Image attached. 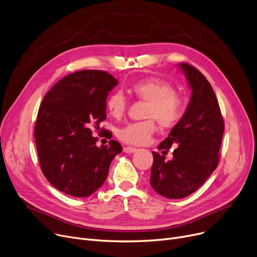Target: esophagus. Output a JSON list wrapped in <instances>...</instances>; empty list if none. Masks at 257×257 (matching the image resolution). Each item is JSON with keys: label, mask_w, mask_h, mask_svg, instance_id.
<instances>
[{"label": "esophagus", "mask_w": 257, "mask_h": 257, "mask_svg": "<svg viewBox=\"0 0 257 257\" xmlns=\"http://www.w3.org/2000/svg\"><path fill=\"white\" fill-rule=\"evenodd\" d=\"M136 151H137V149L133 148V147H125L124 148L125 153H135Z\"/></svg>", "instance_id": "34e87169"}]
</instances>
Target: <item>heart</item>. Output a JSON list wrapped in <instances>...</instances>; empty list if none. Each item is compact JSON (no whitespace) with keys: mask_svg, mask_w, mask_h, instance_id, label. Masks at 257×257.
Instances as JSON below:
<instances>
[{"mask_svg":"<svg viewBox=\"0 0 257 257\" xmlns=\"http://www.w3.org/2000/svg\"><path fill=\"white\" fill-rule=\"evenodd\" d=\"M130 92L142 101L148 103L145 118L148 120L131 122L118 131V138L129 145H144L150 141L155 132L156 120L164 128L175 126L184 114L185 104L183 97L174 92V88L168 82L158 77H144L133 83ZM107 109L111 116L120 118L124 115L127 102L120 91H114L107 98Z\"/></svg>","mask_w":257,"mask_h":257,"instance_id":"obj_1","label":"heart"}]
</instances>
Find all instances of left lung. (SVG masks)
<instances>
[{
	"label": "left lung",
	"instance_id": "8db88e82",
	"mask_svg": "<svg viewBox=\"0 0 257 257\" xmlns=\"http://www.w3.org/2000/svg\"><path fill=\"white\" fill-rule=\"evenodd\" d=\"M191 88L190 102L180 121L159 146L167 151L171 146L173 159L152 152L150 184L164 197L178 199L190 195L213 172L219 161L225 124L212 86L193 66L178 64Z\"/></svg>",
	"mask_w": 257,
	"mask_h": 257
}]
</instances>
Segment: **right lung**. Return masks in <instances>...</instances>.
<instances>
[{
  "instance_id": "right-lung-1",
  "label": "right lung",
  "mask_w": 257,
  "mask_h": 257,
  "mask_svg": "<svg viewBox=\"0 0 257 257\" xmlns=\"http://www.w3.org/2000/svg\"><path fill=\"white\" fill-rule=\"evenodd\" d=\"M117 83L106 71H77L55 84L40 106L35 139L41 169L67 195L87 197L95 192L122 150L114 140L97 147L91 131L106 119L107 96Z\"/></svg>"
}]
</instances>
